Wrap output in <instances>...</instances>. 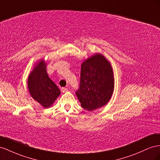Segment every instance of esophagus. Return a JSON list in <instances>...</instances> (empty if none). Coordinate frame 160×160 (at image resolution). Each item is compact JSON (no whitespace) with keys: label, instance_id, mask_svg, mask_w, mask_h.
I'll use <instances>...</instances> for the list:
<instances>
[{"label":"esophagus","instance_id":"34e87169","mask_svg":"<svg viewBox=\"0 0 160 160\" xmlns=\"http://www.w3.org/2000/svg\"><path fill=\"white\" fill-rule=\"evenodd\" d=\"M61 91H62V93H65V92H67V91H68V89L66 88H61Z\"/></svg>","mask_w":160,"mask_h":160}]
</instances>
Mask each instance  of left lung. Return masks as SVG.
Masks as SVG:
<instances>
[{"label": "left lung", "mask_w": 160, "mask_h": 160, "mask_svg": "<svg viewBox=\"0 0 160 160\" xmlns=\"http://www.w3.org/2000/svg\"><path fill=\"white\" fill-rule=\"evenodd\" d=\"M114 89V72L104 56L96 53L81 64L80 87L76 95L81 107L93 111L109 102Z\"/></svg>", "instance_id": "obj_1"}]
</instances>
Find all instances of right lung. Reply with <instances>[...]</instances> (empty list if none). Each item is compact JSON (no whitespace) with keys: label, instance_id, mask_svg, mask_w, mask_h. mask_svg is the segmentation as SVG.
<instances>
[{"label":"right lung","instance_id":"1","mask_svg":"<svg viewBox=\"0 0 160 160\" xmlns=\"http://www.w3.org/2000/svg\"><path fill=\"white\" fill-rule=\"evenodd\" d=\"M30 96L44 108L52 106L60 96V91L47 74L46 63L41 59L35 64L28 79Z\"/></svg>","mask_w":160,"mask_h":160}]
</instances>
